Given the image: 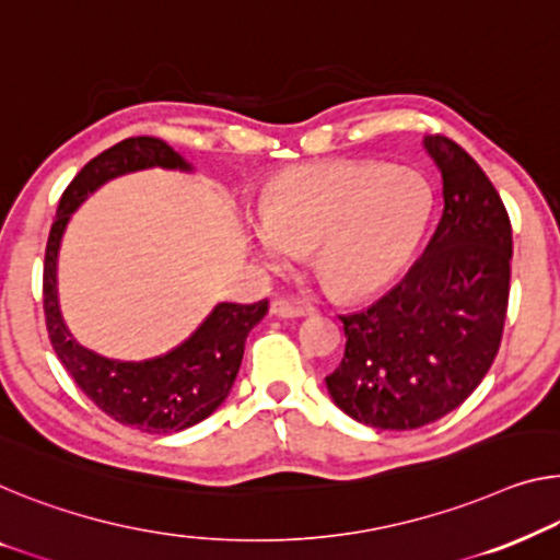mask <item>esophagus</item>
Listing matches in <instances>:
<instances>
[{
	"label": "esophagus",
	"mask_w": 560,
	"mask_h": 560,
	"mask_svg": "<svg viewBox=\"0 0 560 560\" xmlns=\"http://www.w3.org/2000/svg\"><path fill=\"white\" fill-rule=\"evenodd\" d=\"M271 314L283 316V319H294V316H304L306 308L299 306V304H291L289 299H273Z\"/></svg>",
	"instance_id": "esophagus-1"
}]
</instances>
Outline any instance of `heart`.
Returning <instances> with one entry per match:
<instances>
[{"mask_svg": "<svg viewBox=\"0 0 560 560\" xmlns=\"http://www.w3.org/2000/svg\"><path fill=\"white\" fill-rule=\"evenodd\" d=\"M430 211V183L407 165H296L264 188L252 241L273 269L312 252L314 271L331 291L362 296L402 271Z\"/></svg>", "mask_w": 560, "mask_h": 560, "instance_id": "b5f03b06", "label": "heart"}]
</instances>
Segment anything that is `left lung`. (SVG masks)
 Listing matches in <instances>:
<instances>
[{"instance_id": "1", "label": "left lung", "mask_w": 560, "mask_h": 560, "mask_svg": "<svg viewBox=\"0 0 560 560\" xmlns=\"http://www.w3.org/2000/svg\"><path fill=\"white\" fill-rule=\"evenodd\" d=\"M442 173V219L405 279L339 316L345 360L327 377L339 410L377 430H417L460 407L493 364L511 294L513 229L493 183L445 136H428Z\"/></svg>"}]
</instances>
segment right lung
Masks as SVG:
<instances>
[{"label":"right lung","mask_w":560,"mask_h":560,"mask_svg":"<svg viewBox=\"0 0 560 560\" xmlns=\"http://www.w3.org/2000/svg\"><path fill=\"white\" fill-rule=\"evenodd\" d=\"M188 168L163 140L138 136L103 150L74 175L57 206L45 248L42 304L57 360L93 402L120 424L140 432H178L206 420L229 397L248 331L269 312V299L256 304H219L190 337L168 354L148 362H113L80 347L67 331L57 306V252L67 221L88 194L115 175L140 168Z\"/></svg>","instance_id":"1"}]
</instances>
